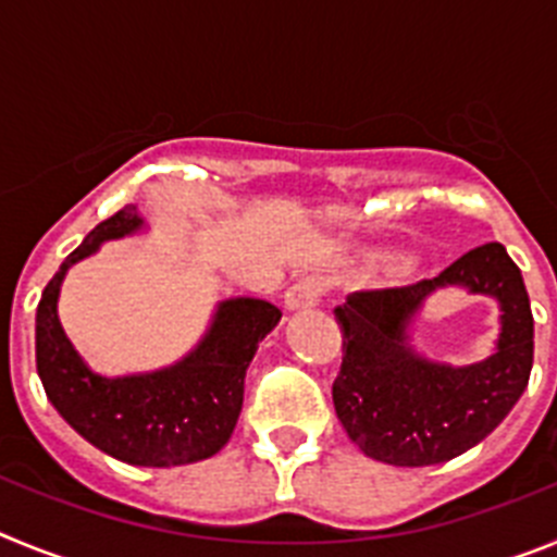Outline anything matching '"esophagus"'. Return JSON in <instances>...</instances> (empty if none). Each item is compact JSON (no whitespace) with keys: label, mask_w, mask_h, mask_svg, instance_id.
<instances>
[{"label":"esophagus","mask_w":557,"mask_h":557,"mask_svg":"<svg viewBox=\"0 0 557 557\" xmlns=\"http://www.w3.org/2000/svg\"><path fill=\"white\" fill-rule=\"evenodd\" d=\"M323 293H326V278H323V275H301V278L287 289L284 304H287V309H307L321 301Z\"/></svg>","instance_id":"1"}]
</instances>
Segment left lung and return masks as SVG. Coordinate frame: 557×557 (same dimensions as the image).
<instances>
[{"label": "left lung", "mask_w": 557, "mask_h": 557, "mask_svg": "<svg viewBox=\"0 0 557 557\" xmlns=\"http://www.w3.org/2000/svg\"><path fill=\"white\" fill-rule=\"evenodd\" d=\"M444 286H466L500 301L497 351L482 363H432L409 346L411 314ZM334 318L343 332L334 410L359 451L387 466L418 469L469 451L502 424L528 387L533 312L521 270L499 243L462 253L435 278L351 293Z\"/></svg>", "instance_id": "left-lung-1"}]
</instances>
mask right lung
Instances as JSON below:
<instances>
[{"instance_id": "add662e5", "label": "right lung", "mask_w": 557, "mask_h": 557, "mask_svg": "<svg viewBox=\"0 0 557 557\" xmlns=\"http://www.w3.org/2000/svg\"><path fill=\"white\" fill-rule=\"evenodd\" d=\"M145 218L125 206L66 256L44 287L36 312V368L47 398L77 435L131 466H186L218 455L243 410L245 371L282 309L262 298H228L209 332L175 366L131 376H100L81 359L58 321L66 270L102 243L136 234Z\"/></svg>"}]
</instances>
